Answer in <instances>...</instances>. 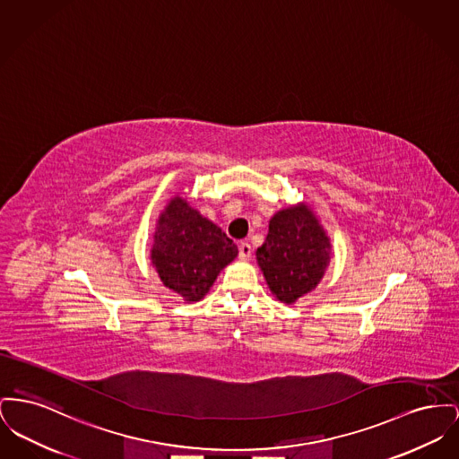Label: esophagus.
Masks as SVG:
<instances>
[{"mask_svg":"<svg viewBox=\"0 0 459 459\" xmlns=\"http://www.w3.org/2000/svg\"><path fill=\"white\" fill-rule=\"evenodd\" d=\"M251 253H253V249H251L249 243L239 244V258H241V260H249V258H251Z\"/></svg>","mask_w":459,"mask_h":459,"instance_id":"esophagus-1","label":"esophagus"}]
</instances>
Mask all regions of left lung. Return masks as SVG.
Masks as SVG:
<instances>
[{
    "mask_svg": "<svg viewBox=\"0 0 459 459\" xmlns=\"http://www.w3.org/2000/svg\"><path fill=\"white\" fill-rule=\"evenodd\" d=\"M331 255V239L319 216L307 203H297L270 218L256 264L275 299L293 305L317 288Z\"/></svg>",
    "mask_w": 459,
    "mask_h": 459,
    "instance_id": "8db88e82",
    "label": "left lung"
}]
</instances>
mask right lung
<instances>
[{
	"label": "right lung",
	"mask_w": 459,
	"mask_h": 459,
	"mask_svg": "<svg viewBox=\"0 0 459 459\" xmlns=\"http://www.w3.org/2000/svg\"><path fill=\"white\" fill-rule=\"evenodd\" d=\"M239 249L225 232L201 215L186 190L177 192L164 206L151 247V265L162 284L186 303L206 297L210 288Z\"/></svg>",
	"instance_id": "add662e5"
}]
</instances>
